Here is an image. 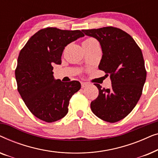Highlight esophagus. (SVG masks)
<instances>
[{"label":"esophagus","mask_w":158,"mask_h":158,"mask_svg":"<svg viewBox=\"0 0 158 158\" xmlns=\"http://www.w3.org/2000/svg\"><path fill=\"white\" fill-rule=\"evenodd\" d=\"M87 85H88L87 83H85V82H81V87L83 88H85Z\"/></svg>","instance_id":"obj_1"}]
</instances>
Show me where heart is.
<instances>
[{"mask_svg":"<svg viewBox=\"0 0 158 158\" xmlns=\"http://www.w3.org/2000/svg\"><path fill=\"white\" fill-rule=\"evenodd\" d=\"M82 44H83V47H89L94 46L95 44H98V43H97L96 40H94V39L88 38L83 41Z\"/></svg>","mask_w":158,"mask_h":158,"instance_id":"obj_1","label":"heart"}]
</instances>
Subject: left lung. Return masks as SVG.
I'll return each instance as SVG.
<instances>
[{
  "instance_id": "1",
  "label": "left lung",
  "mask_w": 158,
  "mask_h": 158,
  "mask_svg": "<svg viewBox=\"0 0 158 158\" xmlns=\"http://www.w3.org/2000/svg\"><path fill=\"white\" fill-rule=\"evenodd\" d=\"M82 31L100 42L103 55L98 68L111 81V87L106 89L94 84L99 94L90 103V108L105 122H118L132 111L141 97L147 76L141 49L129 34L118 28Z\"/></svg>"
}]
</instances>
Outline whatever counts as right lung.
Wrapping results in <instances>:
<instances>
[{"mask_svg":"<svg viewBox=\"0 0 158 158\" xmlns=\"http://www.w3.org/2000/svg\"><path fill=\"white\" fill-rule=\"evenodd\" d=\"M82 36L80 30L47 27L34 34L19 53L15 70L18 91L29 111L44 122L63 118L71 97L81 89L77 81L55 80L52 65L61 64L64 47Z\"/></svg>","mask_w":158,"mask_h":158,"instance_id":"add662e5","label":"right lung"}]
</instances>
